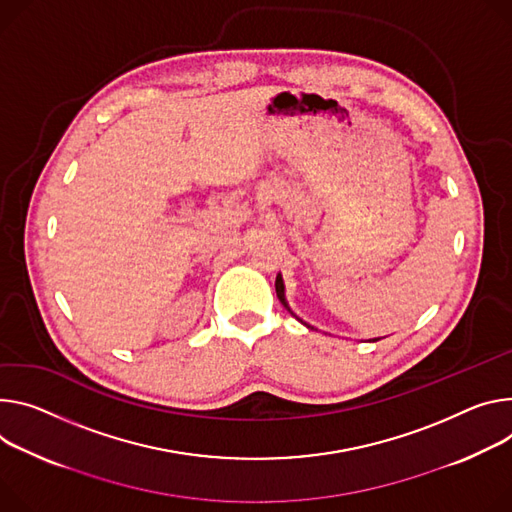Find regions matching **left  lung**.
Listing matches in <instances>:
<instances>
[{
	"label": "left lung",
	"mask_w": 512,
	"mask_h": 512,
	"mask_svg": "<svg viewBox=\"0 0 512 512\" xmlns=\"http://www.w3.org/2000/svg\"><path fill=\"white\" fill-rule=\"evenodd\" d=\"M275 292H277V298H280V302L290 310V306H288V302H286V296H284V282H282L280 275L275 277ZM290 312H292V310H290ZM298 320H300V318H298ZM306 327H308V324H306ZM308 329H312V327H308ZM376 341H380V339H376Z\"/></svg>",
	"instance_id": "1"
}]
</instances>
